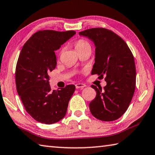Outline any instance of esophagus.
Wrapping results in <instances>:
<instances>
[{
	"mask_svg": "<svg viewBox=\"0 0 155 155\" xmlns=\"http://www.w3.org/2000/svg\"><path fill=\"white\" fill-rule=\"evenodd\" d=\"M86 85L84 84H82V83H79V84H75V88L78 89V88H84Z\"/></svg>",
	"mask_w": 155,
	"mask_h": 155,
	"instance_id": "esophagus-1",
	"label": "esophagus"
}]
</instances>
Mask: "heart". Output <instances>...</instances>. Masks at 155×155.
I'll return each instance as SVG.
<instances>
[{
	"label": "heart",
	"instance_id": "heart-1",
	"mask_svg": "<svg viewBox=\"0 0 155 155\" xmlns=\"http://www.w3.org/2000/svg\"><path fill=\"white\" fill-rule=\"evenodd\" d=\"M74 45H75V48L76 51L83 50V49H85V48H91L90 43H89L87 41L82 39L78 40L75 43Z\"/></svg>",
	"mask_w": 155,
	"mask_h": 155
}]
</instances>
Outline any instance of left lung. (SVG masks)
<instances>
[{
  "label": "left lung",
  "mask_w": 155,
  "mask_h": 155,
  "mask_svg": "<svg viewBox=\"0 0 155 155\" xmlns=\"http://www.w3.org/2000/svg\"><path fill=\"white\" fill-rule=\"evenodd\" d=\"M95 45V62L92 75L101 80L105 75L107 85L91 87L97 92L89 107L92 114L102 121H113L121 117L131 103L136 83L134 57L125 41L113 31L93 28L80 32Z\"/></svg>",
  "instance_id": "left-lung-1"
}]
</instances>
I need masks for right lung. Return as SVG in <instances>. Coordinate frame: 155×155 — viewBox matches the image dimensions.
Wrapping results in <instances>:
<instances>
[{
	"label": "right lung",
	"instance_id": "right-lung-1",
	"mask_svg": "<svg viewBox=\"0 0 155 155\" xmlns=\"http://www.w3.org/2000/svg\"><path fill=\"white\" fill-rule=\"evenodd\" d=\"M75 34L74 31H39L24 43L19 56L16 89L26 112L41 123H57L67 113L75 86L52 91L48 73L56 66L55 51Z\"/></svg>",
	"mask_w": 155,
	"mask_h": 155
}]
</instances>
